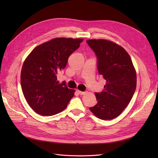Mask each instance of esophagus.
Returning a JSON list of instances; mask_svg holds the SVG:
<instances>
[{
    "mask_svg": "<svg viewBox=\"0 0 158 158\" xmlns=\"http://www.w3.org/2000/svg\"><path fill=\"white\" fill-rule=\"evenodd\" d=\"M77 92L79 95H84L86 93V92H81V91H79V90H77Z\"/></svg>",
    "mask_w": 158,
    "mask_h": 158,
    "instance_id": "esophagus-1",
    "label": "esophagus"
}]
</instances>
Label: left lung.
Returning a JSON list of instances; mask_svg holds the SVG:
<instances>
[{
    "mask_svg": "<svg viewBox=\"0 0 158 158\" xmlns=\"http://www.w3.org/2000/svg\"><path fill=\"white\" fill-rule=\"evenodd\" d=\"M97 57V70L106 81L102 92H96L97 104L89 107L101 120L119 116L128 106L136 88V73L126 50L112 41L88 40Z\"/></svg>",
    "mask_w": 158,
    "mask_h": 158,
    "instance_id": "1",
    "label": "left lung"
}]
</instances>
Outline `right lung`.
<instances>
[{"mask_svg":"<svg viewBox=\"0 0 158 158\" xmlns=\"http://www.w3.org/2000/svg\"><path fill=\"white\" fill-rule=\"evenodd\" d=\"M82 39L57 38L36 47L25 60L20 83L31 108L43 116H52L64 110L75 91L57 75L67 64L69 57L79 47Z\"/></svg>","mask_w":158,"mask_h":158,"instance_id":"add662e5","label":"right lung"}]
</instances>
